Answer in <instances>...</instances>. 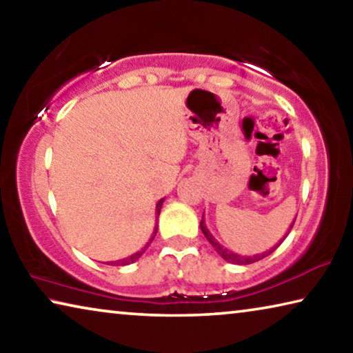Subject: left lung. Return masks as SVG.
I'll return each instance as SVG.
<instances>
[{
	"label": "left lung",
	"mask_w": 353,
	"mask_h": 353,
	"mask_svg": "<svg viewBox=\"0 0 353 353\" xmlns=\"http://www.w3.org/2000/svg\"><path fill=\"white\" fill-rule=\"evenodd\" d=\"M294 221H296V218H294ZM294 221H292V224L290 225V229H288V234L291 232V229H292V225H294ZM201 230H202V234L205 235V238L208 240V243L212 244L213 246V249L216 250V252L223 256V259L225 260V261H229V263H234V265H250V263H255V261H259V260H261V259H265V256H268L270 254H272L274 250H276L280 244L283 243V240L286 236H288V234H286L282 240H280V243L277 244V246H274V248H271L270 250H266V252H263V254H256V255H252V256H246V255H238V254H235V252H232V250H229V249H225L224 246H221V244L214 240V236L210 234V232H208V229H207V225H205V219H204V214H202V219H201Z\"/></svg>",
	"instance_id": "1"
}]
</instances>
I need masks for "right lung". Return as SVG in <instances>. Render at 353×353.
<instances>
[{"mask_svg":"<svg viewBox=\"0 0 353 353\" xmlns=\"http://www.w3.org/2000/svg\"><path fill=\"white\" fill-rule=\"evenodd\" d=\"M163 201H165V199H160V201L157 202V207H155V214H157V216H155V218H159L160 210H162V204H163ZM155 234H157V224H155V227H154V232H152V236L149 238V241L146 243V246H145V248H143L141 250H139V252L132 254L130 256H126V259H121V260H117V261H107V265H113V266H126V265H130V263L137 261V260L140 259V256H141L143 254H145V250L148 249L149 244L152 243Z\"/></svg>","mask_w":353,"mask_h":353,"instance_id":"obj_1","label":"right lung"}]
</instances>
